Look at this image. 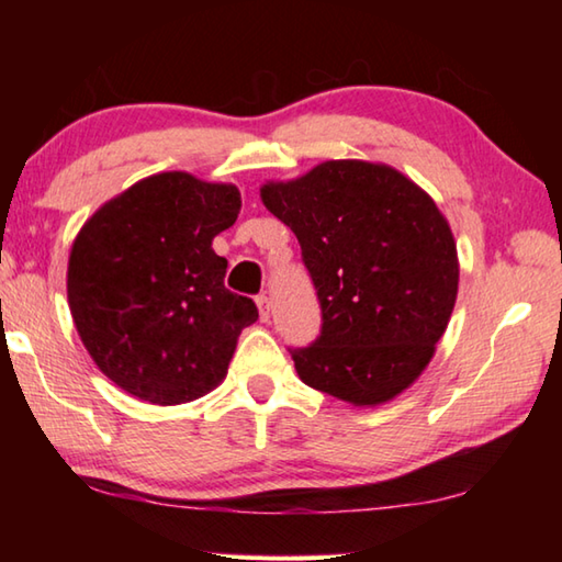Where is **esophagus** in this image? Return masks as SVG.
Instances as JSON below:
<instances>
[{"instance_id": "esophagus-1", "label": "esophagus", "mask_w": 562, "mask_h": 562, "mask_svg": "<svg viewBox=\"0 0 562 562\" xmlns=\"http://www.w3.org/2000/svg\"><path fill=\"white\" fill-rule=\"evenodd\" d=\"M255 302H258L260 319L268 322L270 319V297H268V294H258V297H255Z\"/></svg>"}]
</instances>
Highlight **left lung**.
Returning <instances> with one entry per match:
<instances>
[{"instance_id": "left-lung-1", "label": "left lung", "mask_w": 562, "mask_h": 562, "mask_svg": "<svg viewBox=\"0 0 562 562\" xmlns=\"http://www.w3.org/2000/svg\"><path fill=\"white\" fill-rule=\"evenodd\" d=\"M260 198L297 235L322 307L319 337L290 349L302 382L355 406L402 394L459 292L456 243L431 195L392 166L325 160Z\"/></svg>"}]
</instances>
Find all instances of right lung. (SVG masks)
<instances>
[{"mask_svg": "<svg viewBox=\"0 0 562 562\" xmlns=\"http://www.w3.org/2000/svg\"><path fill=\"white\" fill-rule=\"evenodd\" d=\"M240 190L183 170L138 180L76 235L66 292L76 331L123 392L158 406L223 382L237 337L258 319L225 288L213 237L237 221Z\"/></svg>", "mask_w": 562, "mask_h": 562, "instance_id": "add662e5", "label": "right lung"}]
</instances>
